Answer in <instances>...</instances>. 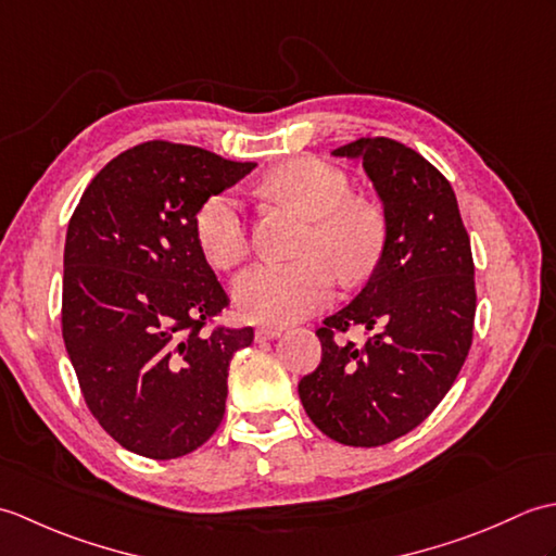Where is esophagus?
<instances>
[{
	"instance_id": "34e87169",
	"label": "esophagus",
	"mask_w": 556,
	"mask_h": 556,
	"mask_svg": "<svg viewBox=\"0 0 556 556\" xmlns=\"http://www.w3.org/2000/svg\"><path fill=\"white\" fill-rule=\"evenodd\" d=\"M281 334V327L275 325H263L255 329V341H269V339H277Z\"/></svg>"
}]
</instances>
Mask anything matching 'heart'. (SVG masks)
<instances>
[{
  "label": "heart",
  "mask_w": 556,
  "mask_h": 556,
  "mask_svg": "<svg viewBox=\"0 0 556 556\" xmlns=\"http://www.w3.org/2000/svg\"><path fill=\"white\" fill-rule=\"evenodd\" d=\"M263 188L313 217L299 263H263L236 281L241 315L285 325L308 317L334 299L339 271L346 281L368 277L380 263L387 222L372 200L353 195L344 169L320 157H293L271 169ZM195 236L210 265L239 267L251 251L241 200L224 191L207 198L195 215Z\"/></svg>",
  "instance_id": "heart-1"
}]
</instances>
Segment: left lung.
Wrapping results in <instances>:
<instances>
[{"mask_svg":"<svg viewBox=\"0 0 556 556\" xmlns=\"http://www.w3.org/2000/svg\"><path fill=\"white\" fill-rule=\"evenodd\" d=\"M361 157L382 198L387 241L361 293L315 329L320 365L299 396L327 437L380 446L430 416L473 344L476 265L454 188L399 140L358 138L334 150ZM366 329L363 345L343 339Z\"/></svg>","mask_w":556,"mask_h":556,"instance_id":"left-lung-1","label":"left lung"}]
</instances>
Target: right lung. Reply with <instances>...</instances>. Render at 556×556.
Here are the masks:
<instances>
[{
    "instance_id": "obj_1",
    "label": "right lung",
    "mask_w": 556,
    "mask_h": 556,
    "mask_svg": "<svg viewBox=\"0 0 556 556\" xmlns=\"http://www.w3.org/2000/svg\"><path fill=\"white\" fill-rule=\"evenodd\" d=\"M253 167L148 140L104 164L68 219L62 337L90 413L128 452L179 458L219 428L253 327H212L229 296L195 215Z\"/></svg>"
}]
</instances>
